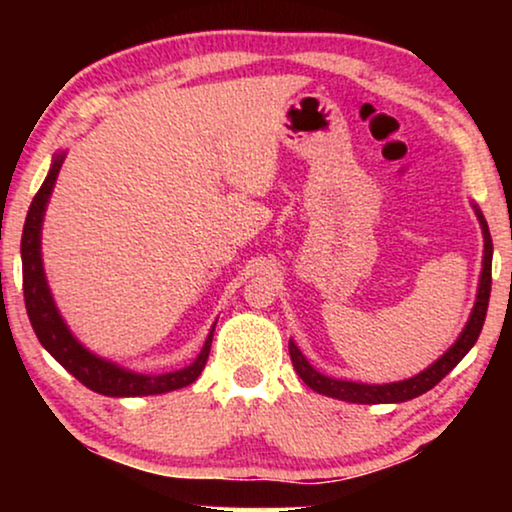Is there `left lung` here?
<instances>
[{"label": "left lung", "instance_id": "1", "mask_svg": "<svg viewBox=\"0 0 512 512\" xmlns=\"http://www.w3.org/2000/svg\"><path fill=\"white\" fill-rule=\"evenodd\" d=\"M473 212L480 221L485 249H482V270H480L478 293H475V305L471 310V317L466 321L464 331L459 333V338L454 340V345L447 349L440 359L433 361L429 368H424L422 373L408 377V380L389 382V384H363V382H352V380H338V377H328L324 373H319V370L305 359V354L300 352L296 342L289 340V354H291L293 368H296L298 377L307 384V387L317 391L321 396H331L347 403H361V405L403 403V401H410V398L422 396L429 389L436 387V384L443 380V377L450 373V370L457 366L468 352H471V347L475 345V340H478L482 324H485V317H487L489 291H492V254H494L492 235H489L485 216H482L478 205H473Z\"/></svg>", "mask_w": 512, "mask_h": 512}]
</instances>
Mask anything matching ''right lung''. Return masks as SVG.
Listing matches in <instances>:
<instances>
[{"label": "right lung", "mask_w": 512, "mask_h": 512, "mask_svg": "<svg viewBox=\"0 0 512 512\" xmlns=\"http://www.w3.org/2000/svg\"><path fill=\"white\" fill-rule=\"evenodd\" d=\"M67 151H58L53 156L51 170H48L44 184H41L39 193L34 195L30 212H27L23 240H20V258H23V293H25V307L30 324L37 333V338L48 354L60 363L67 373H72L81 384L88 389L97 391L102 396H156L167 394V391L188 387L198 380L202 368H205L209 347H212L216 321L209 328V335L202 345L200 354L195 356L191 366L172 370V373H135V370L123 368L121 363H114L104 356L90 352V349L79 342V338L69 331L67 321L55 305L51 286H48L44 258H41V226H44V216L48 200L58 181L60 167L65 163Z\"/></svg>", "instance_id": "obj_1"}]
</instances>
